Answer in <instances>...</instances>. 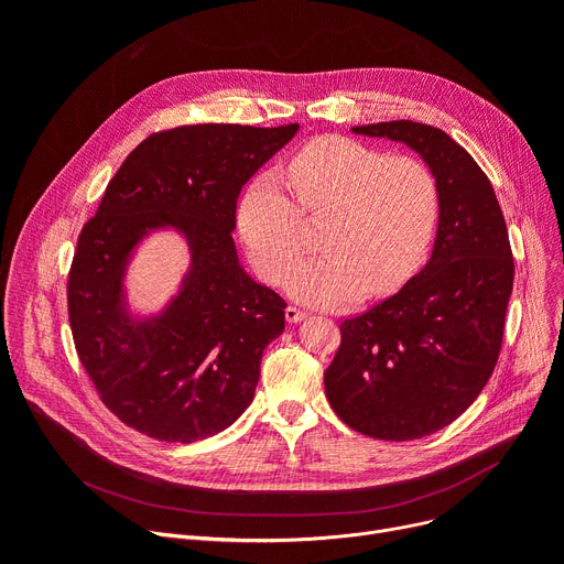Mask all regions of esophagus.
I'll return each mask as SVG.
<instances>
[{
	"mask_svg": "<svg viewBox=\"0 0 564 564\" xmlns=\"http://www.w3.org/2000/svg\"><path fill=\"white\" fill-rule=\"evenodd\" d=\"M306 317H308V313L302 311V308H297V306H288V308H285V319H288L290 324H297V322H302V319H306Z\"/></svg>",
	"mask_w": 564,
	"mask_h": 564,
	"instance_id": "obj_1",
	"label": "esophagus"
}]
</instances>
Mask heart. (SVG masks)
Instances as JSON below:
<instances>
[{"label": "heart", "instance_id": "b5f03b06", "mask_svg": "<svg viewBox=\"0 0 564 564\" xmlns=\"http://www.w3.org/2000/svg\"><path fill=\"white\" fill-rule=\"evenodd\" d=\"M288 181L308 217H327L315 258L304 247L302 213L279 171H260L237 200V232L260 276L311 306H343L359 294L400 288L434 237L438 183L416 158H389L347 137H319L294 153Z\"/></svg>", "mask_w": 564, "mask_h": 564}]
</instances>
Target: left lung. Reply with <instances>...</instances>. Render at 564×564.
Returning a JSON list of instances; mask_svg holds the SVG:
<instances>
[{
	"instance_id": "obj_1",
	"label": "left lung",
	"mask_w": 564,
	"mask_h": 564,
	"mask_svg": "<svg viewBox=\"0 0 564 564\" xmlns=\"http://www.w3.org/2000/svg\"><path fill=\"white\" fill-rule=\"evenodd\" d=\"M351 132L419 153L436 175L441 210L423 270L340 324L324 389L351 430L413 441L459 419L494 372L514 283L510 237L489 177L443 130L391 121Z\"/></svg>"
}]
</instances>
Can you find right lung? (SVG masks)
<instances>
[{"instance_id":"add662e5","label":"right lung","mask_w":564,"mask_h":564,"mask_svg":"<svg viewBox=\"0 0 564 564\" xmlns=\"http://www.w3.org/2000/svg\"><path fill=\"white\" fill-rule=\"evenodd\" d=\"M300 126H183L143 139L109 181L68 276L75 347L102 402L132 430L192 443L251 404L285 302L256 283L232 242L237 196ZM175 231L191 262L153 314L134 312L127 270L148 236Z\"/></svg>"}]
</instances>
